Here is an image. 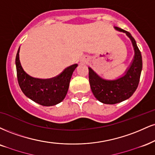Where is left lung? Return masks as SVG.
<instances>
[{
    "mask_svg": "<svg viewBox=\"0 0 155 155\" xmlns=\"http://www.w3.org/2000/svg\"><path fill=\"white\" fill-rule=\"evenodd\" d=\"M114 28L115 30L125 33L131 41L134 56L131 64L124 74L115 79H103L89 67V80L93 94L102 103L109 105L119 103L133 95L139 85L142 70L141 54L134 37L127 31L117 27Z\"/></svg>",
    "mask_w": 155,
    "mask_h": 155,
    "instance_id": "left-lung-1",
    "label": "left lung"
}]
</instances>
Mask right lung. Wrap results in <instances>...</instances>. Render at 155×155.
<instances>
[{"label": "right lung", "instance_id": "right-lung-1", "mask_svg": "<svg viewBox=\"0 0 155 155\" xmlns=\"http://www.w3.org/2000/svg\"><path fill=\"white\" fill-rule=\"evenodd\" d=\"M19 50L20 47L16 56V66L18 82L24 94L32 101L43 106L55 105L62 102L68 92L73 73L78 65L68 67L56 77L37 79L24 71L20 63Z\"/></svg>", "mask_w": 155, "mask_h": 155}]
</instances>
